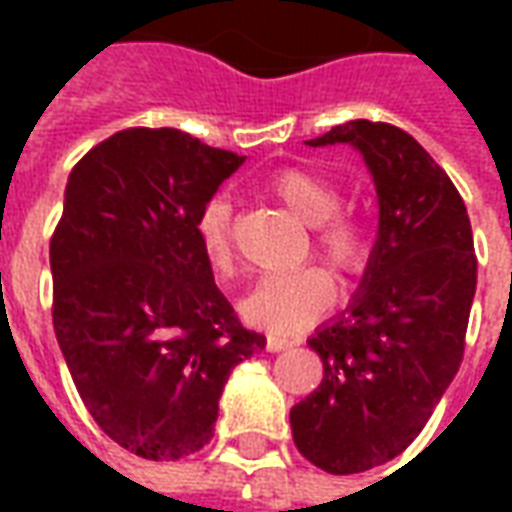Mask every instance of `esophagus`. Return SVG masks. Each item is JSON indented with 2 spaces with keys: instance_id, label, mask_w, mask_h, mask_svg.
I'll return each instance as SVG.
<instances>
[{
  "instance_id": "1",
  "label": "esophagus",
  "mask_w": 512,
  "mask_h": 512,
  "mask_svg": "<svg viewBox=\"0 0 512 512\" xmlns=\"http://www.w3.org/2000/svg\"><path fill=\"white\" fill-rule=\"evenodd\" d=\"M290 345H293V340H288V337H277V334H271L266 340V348L268 351H274V354H277V351H288Z\"/></svg>"
}]
</instances>
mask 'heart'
<instances>
[{
	"label": "heart",
	"mask_w": 512,
	"mask_h": 512,
	"mask_svg": "<svg viewBox=\"0 0 512 512\" xmlns=\"http://www.w3.org/2000/svg\"><path fill=\"white\" fill-rule=\"evenodd\" d=\"M266 189L282 205L312 227V252L340 279L362 274L373 252L367 222L354 211L340 208V189L321 172L307 167H285L268 178ZM197 241L202 257L216 274H230L233 249V205L216 194L197 213ZM337 299L332 279L321 268H301L290 274H271L257 282L241 301V312L252 326L274 334H293L310 326Z\"/></svg>",
	"instance_id": "1"
}]
</instances>
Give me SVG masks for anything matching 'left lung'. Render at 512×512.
I'll use <instances>...</instances> for the list:
<instances>
[{
    "instance_id": "8db88e82",
    "label": "left lung",
    "mask_w": 512,
    "mask_h": 512,
    "mask_svg": "<svg viewBox=\"0 0 512 512\" xmlns=\"http://www.w3.org/2000/svg\"><path fill=\"white\" fill-rule=\"evenodd\" d=\"M378 194V241L351 307L310 337L323 381L290 408L299 452L329 474L367 472L417 439L458 373L477 288L472 224L447 172L403 128L351 120Z\"/></svg>"
}]
</instances>
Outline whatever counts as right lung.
Instances as JSON below:
<instances>
[{
	"instance_id": "obj_1",
	"label": "right lung",
	"mask_w": 512,
	"mask_h": 512,
	"mask_svg": "<svg viewBox=\"0 0 512 512\" xmlns=\"http://www.w3.org/2000/svg\"><path fill=\"white\" fill-rule=\"evenodd\" d=\"M241 164L178 128H126L65 186L49 246L57 343L98 428L147 461L202 450L230 370L266 348L216 288L194 230Z\"/></svg>"
}]
</instances>
